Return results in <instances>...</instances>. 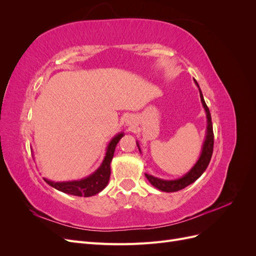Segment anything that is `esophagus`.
Segmentation results:
<instances>
[{"label": "esophagus", "mask_w": 256, "mask_h": 256, "mask_svg": "<svg viewBox=\"0 0 256 256\" xmlns=\"http://www.w3.org/2000/svg\"><path fill=\"white\" fill-rule=\"evenodd\" d=\"M127 124H130V122H127Z\"/></svg>", "instance_id": "34e87169"}]
</instances>
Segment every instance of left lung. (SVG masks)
Masks as SVG:
<instances>
[{"instance_id": "1", "label": "left lung", "mask_w": 256, "mask_h": 256, "mask_svg": "<svg viewBox=\"0 0 256 256\" xmlns=\"http://www.w3.org/2000/svg\"><path fill=\"white\" fill-rule=\"evenodd\" d=\"M194 81L198 86L196 80H194ZM198 90H200V86H198ZM200 100H202L203 106H204V109L207 114V136H206V140L203 145L202 154H200V157L198 161L196 162V164L192 168L191 171L188 174H186L184 177L180 178V180H160V178L146 174L145 176L147 180H148V182L154 186V187H156L157 189H159L161 191L175 192V191L186 188L187 186L191 184L192 182H194L198 178L204 173L206 168L209 164V162H210L212 152H214V130H212V115H210V112H209V109L205 102L202 90H200Z\"/></svg>"}]
</instances>
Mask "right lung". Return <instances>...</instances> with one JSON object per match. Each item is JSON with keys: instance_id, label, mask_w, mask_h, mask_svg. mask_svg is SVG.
Instances as JSON below:
<instances>
[{"instance_id": "obj_1", "label": "right lung", "mask_w": 256, "mask_h": 256, "mask_svg": "<svg viewBox=\"0 0 256 256\" xmlns=\"http://www.w3.org/2000/svg\"><path fill=\"white\" fill-rule=\"evenodd\" d=\"M124 134H120L113 138V140L110 142L109 146H108L106 154L102 164L97 171L92 174L90 176L84 178L82 180L78 182H53L50 180H44L53 188H56L64 193H68V194L76 196H92L97 194L98 192L102 191L106 186L109 182L110 175H111V168L110 164L113 158L114 150L116 144L122 138Z\"/></svg>"}]
</instances>
